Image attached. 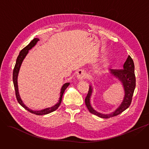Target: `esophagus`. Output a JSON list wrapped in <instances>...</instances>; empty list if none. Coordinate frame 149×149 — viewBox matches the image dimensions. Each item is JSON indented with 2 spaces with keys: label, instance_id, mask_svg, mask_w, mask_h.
<instances>
[{
  "label": "esophagus",
  "instance_id": "34e87169",
  "mask_svg": "<svg viewBox=\"0 0 149 149\" xmlns=\"http://www.w3.org/2000/svg\"><path fill=\"white\" fill-rule=\"evenodd\" d=\"M77 77L79 80H82L86 77V73L83 70H80L77 72Z\"/></svg>",
  "mask_w": 149,
  "mask_h": 149
}]
</instances>
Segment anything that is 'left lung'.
Returning a JSON list of instances; mask_svg holds the SVG:
<instances>
[{"instance_id": "obj_1", "label": "left lung", "mask_w": 149, "mask_h": 149, "mask_svg": "<svg viewBox=\"0 0 149 149\" xmlns=\"http://www.w3.org/2000/svg\"><path fill=\"white\" fill-rule=\"evenodd\" d=\"M111 73L119 79L123 83L125 91L124 99L120 106L113 112L109 114H102L95 111L91 105L90 97L92 94V88L90 86L88 93L85 97V104L89 112L96 116L102 118H109L122 113L127 109L131 105L134 91L136 88V76L134 73V61L128 56L125 62L123 65L122 69H112Z\"/></svg>"}]
</instances>
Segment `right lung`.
<instances>
[{
	"instance_id": "obj_1",
	"label": "right lung",
	"mask_w": 149,
	"mask_h": 149,
	"mask_svg": "<svg viewBox=\"0 0 149 149\" xmlns=\"http://www.w3.org/2000/svg\"><path fill=\"white\" fill-rule=\"evenodd\" d=\"M39 41L38 38H34L33 39L30 43L26 45L25 48H24L20 52L19 56L17 57V59H16V64L15 65V67L13 69V85H14V88H15V95H16V100H17L18 102H19V104L23 107L25 109H26L27 111H28L29 112H30L32 113H34L36 115H45V114H48L49 113H51L54 111H56L58 107L60 106L61 102V100H62V97L63 95V93L65 91V90L68 87V86L70 85L69 83H66L64 85H63V86H62L61 89V92H60V99L59 101L58 102L57 104H56L54 106L51 107V108H48L41 111H33L31 110V109L28 108L27 107H26L24 104L23 103V102L22 101L20 97L19 94V92H18V81H17V79H18V73L19 71V69L21 65V64L24 59V58L25 57V56H26V54L28 53V50H29L30 49H31L33 47H34L36 43L37 42V41Z\"/></svg>"
}]
</instances>
